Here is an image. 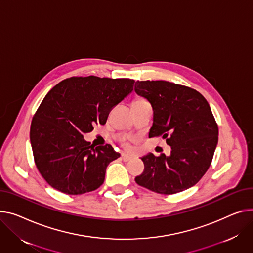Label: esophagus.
Segmentation results:
<instances>
[{"instance_id":"34e87169","label":"esophagus","mask_w":253,"mask_h":253,"mask_svg":"<svg viewBox=\"0 0 253 253\" xmlns=\"http://www.w3.org/2000/svg\"><path fill=\"white\" fill-rule=\"evenodd\" d=\"M122 160H123L124 162H128V161L132 160V157H131V156H129V155L123 154V155H122Z\"/></svg>"}]
</instances>
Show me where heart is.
<instances>
[{
	"instance_id": "1",
	"label": "heart",
	"mask_w": 253,
	"mask_h": 253,
	"mask_svg": "<svg viewBox=\"0 0 253 253\" xmlns=\"http://www.w3.org/2000/svg\"><path fill=\"white\" fill-rule=\"evenodd\" d=\"M123 145H124V147H125V148H127V149L129 148V144H128L127 142H124V143H123Z\"/></svg>"
}]
</instances>
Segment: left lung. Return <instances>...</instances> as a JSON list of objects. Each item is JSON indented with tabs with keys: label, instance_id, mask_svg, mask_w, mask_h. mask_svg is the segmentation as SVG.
<instances>
[{
	"label": "left lung",
	"instance_id": "1",
	"mask_svg": "<svg viewBox=\"0 0 253 253\" xmlns=\"http://www.w3.org/2000/svg\"><path fill=\"white\" fill-rule=\"evenodd\" d=\"M135 92L154 110L148 136L166 139L171 155L147 154L138 185L161 194L186 190L203 178L211 164L218 128L204 95L190 87L165 80L137 81Z\"/></svg>",
	"mask_w": 253,
	"mask_h": 253
}]
</instances>
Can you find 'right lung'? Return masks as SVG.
I'll list each match as a JSON object with an SVG mask.
<instances>
[{"label": "right lung", "instance_id": "1", "mask_svg": "<svg viewBox=\"0 0 253 253\" xmlns=\"http://www.w3.org/2000/svg\"><path fill=\"white\" fill-rule=\"evenodd\" d=\"M133 79L67 78L42 99L30 126L37 168L53 188L70 195L97 189L108 165L120 157L112 145L94 147L83 134L106 124L111 110L132 90Z\"/></svg>", "mask_w": 253, "mask_h": 253}]
</instances>
